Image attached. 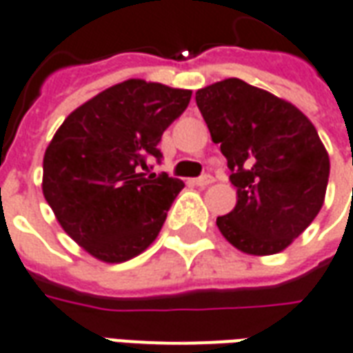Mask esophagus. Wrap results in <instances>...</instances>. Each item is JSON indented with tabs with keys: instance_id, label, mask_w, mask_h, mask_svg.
Wrapping results in <instances>:
<instances>
[{
	"instance_id": "esophagus-1",
	"label": "esophagus",
	"mask_w": 353,
	"mask_h": 353,
	"mask_svg": "<svg viewBox=\"0 0 353 353\" xmlns=\"http://www.w3.org/2000/svg\"><path fill=\"white\" fill-rule=\"evenodd\" d=\"M212 182H214V179H212L211 174H203V176H199V179H194V181H192V184H194V186H201V188H203V186H209V184H212Z\"/></svg>"
}]
</instances>
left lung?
<instances>
[{
	"instance_id": "1",
	"label": "left lung",
	"mask_w": 353,
	"mask_h": 353,
	"mask_svg": "<svg viewBox=\"0 0 353 353\" xmlns=\"http://www.w3.org/2000/svg\"><path fill=\"white\" fill-rule=\"evenodd\" d=\"M197 108L228 159L234 211L216 219L247 254H276L317 216L329 182V154L316 127L291 102L230 77L196 92Z\"/></svg>"
}]
</instances>
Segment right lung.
<instances>
[{
  "mask_svg": "<svg viewBox=\"0 0 353 353\" xmlns=\"http://www.w3.org/2000/svg\"><path fill=\"white\" fill-rule=\"evenodd\" d=\"M192 91L127 79L74 110L43 157V196L77 245L102 262L141 254L184 182L150 171L157 144Z\"/></svg>",
  "mask_w": 353,
  "mask_h": 353,
  "instance_id": "obj_1",
  "label": "right lung"
}]
</instances>
